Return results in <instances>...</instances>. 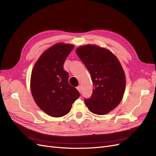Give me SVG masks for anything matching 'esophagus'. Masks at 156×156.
I'll list each match as a JSON object with an SVG mask.
<instances>
[{
	"label": "esophagus",
	"instance_id": "34e87169",
	"mask_svg": "<svg viewBox=\"0 0 156 156\" xmlns=\"http://www.w3.org/2000/svg\"><path fill=\"white\" fill-rule=\"evenodd\" d=\"M77 89L78 90V91L81 93V86H78L77 87Z\"/></svg>",
	"mask_w": 156,
	"mask_h": 156
}]
</instances>
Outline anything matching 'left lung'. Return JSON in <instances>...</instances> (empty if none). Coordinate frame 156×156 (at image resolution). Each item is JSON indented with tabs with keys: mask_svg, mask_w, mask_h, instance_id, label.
<instances>
[{
	"mask_svg": "<svg viewBox=\"0 0 156 156\" xmlns=\"http://www.w3.org/2000/svg\"><path fill=\"white\" fill-rule=\"evenodd\" d=\"M76 53L93 83L91 97L84 99L86 105L94 114H107L119 105L125 92V73L119 60L110 51L96 45L79 47Z\"/></svg>",
	"mask_w": 156,
	"mask_h": 156,
	"instance_id": "obj_1",
	"label": "left lung"
}]
</instances>
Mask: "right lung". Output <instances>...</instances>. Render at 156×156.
<instances>
[{
    "instance_id": "add662e5",
    "label": "right lung",
    "mask_w": 156,
    "mask_h": 156,
    "mask_svg": "<svg viewBox=\"0 0 156 156\" xmlns=\"http://www.w3.org/2000/svg\"><path fill=\"white\" fill-rule=\"evenodd\" d=\"M74 45L59 43L44 51L34 66L30 89L33 98L41 109L53 117L63 116L70 111L80 94L68 82L64 69L67 56Z\"/></svg>"
}]
</instances>
